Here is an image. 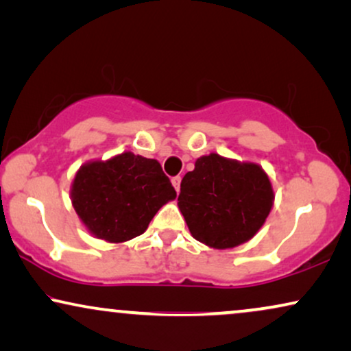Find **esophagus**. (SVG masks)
Segmentation results:
<instances>
[{
  "mask_svg": "<svg viewBox=\"0 0 351 351\" xmlns=\"http://www.w3.org/2000/svg\"><path fill=\"white\" fill-rule=\"evenodd\" d=\"M171 184H173V188L176 189V193H180V186H181V176H173V178H171Z\"/></svg>",
  "mask_w": 351,
  "mask_h": 351,
  "instance_id": "34e87169",
  "label": "esophagus"
}]
</instances>
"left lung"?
Wrapping results in <instances>:
<instances>
[{
  "label": "left lung",
  "instance_id": "obj_1",
  "mask_svg": "<svg viewBox=\"0 0 351 351\" xmlns=\"http://www.w3.org/2000/svg\"><path fill=\"white\" fill-rule=\"evenodd\" d=\"M178 207L194 239L231 249L255 236L273 207L268 175L255 163L210 154L181 181Z\"/></svg>",
  "mask_w": 351,
  "mask_h": 351
}]
</instances>
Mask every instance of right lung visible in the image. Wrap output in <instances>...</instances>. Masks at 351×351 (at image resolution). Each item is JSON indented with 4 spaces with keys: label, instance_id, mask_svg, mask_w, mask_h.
<instances>
[{
    "label": "right lung",
    "instance_id": "right-lung-1",
    "mask_svg": "<svg viewBox=\"0 0 351 351\" xmlns=\"http://www.w3.org/2000/svg\"><path fill=\"white\" fill-rule=\"evenodd\" d=\"M175 197L160 163L133 152L85 163L72 184L75 212L93 234L107 242L143 234L158 208Z\"/></svg>",
    "mask_w": 351,
    "mask_h": 351
}]
</instances>
